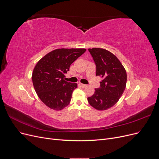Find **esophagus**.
Returning <instances> with one entry per match:
<instances>
[{
    "label": "esophagus",
    "mask_w": 159,
    "mask_h": 159,
    "mask_svg": "<svg viewBox=\"0 0 159 159\" xmlns=\"http://www.w3.org/2000/svg\"><path fill=\"white\" fill-rule=\"evenodd\" d=\"M80 85H81V88H85L87 87V85H85V84H80Z\"/></svg>",
    "instance_id": "obj_1"
}]
</instances>
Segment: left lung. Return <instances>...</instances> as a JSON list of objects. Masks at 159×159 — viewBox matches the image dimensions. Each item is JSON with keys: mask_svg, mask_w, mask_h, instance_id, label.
<instances>
[{"mask_svg": "<svg viewBox=\"0 0 159 159\" xmlns=\"http://www.w3.org/2000/svg\"><path fill=\"white\" fill-rule=\"evenodd\" d=\"M96 65V75L102 78L100 88L95 89L88 98L93 108L104 111L113 107L123 93L127 84V72L117 57L111 52L95 48L88 49Z\"/></svg>", "mask_w": 159, "mask_h": 159, "instance_id": "8db88e82", "label": "left lung"}]
</instances>
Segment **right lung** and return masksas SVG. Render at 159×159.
<instances>
[{"label":"right lung","mask_w":159,"mask_h":159,"mask_svg":"<svg viewBox=\"0 0 159 159\" xmlns=\"http://www.w3.org/2000/svg\"><path fill=\"white\" fill-rule=\"evenodd\" d=\"M85 51V48L56 49L38 61L32 72V83L38 96L46 106L59 111L69 105L78 84L65 81L64 74Z\"/></svg>","instance_id":"right-lung-1"}]
</instances>
